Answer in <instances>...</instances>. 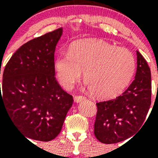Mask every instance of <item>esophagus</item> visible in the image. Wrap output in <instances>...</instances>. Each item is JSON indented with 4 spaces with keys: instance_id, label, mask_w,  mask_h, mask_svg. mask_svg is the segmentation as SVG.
<instances>
[{
    "instance_id": "esophagus-1",
    "label": "esophagus",
    "mask_w": 158,
    "mask_h": 158,
    "mask_svg": "<svg viewBox=\"0 0 158 158\" xmlns=\"http://www.w3.org/2000/svg\"><path fill=\"white\" fill-rule=\"evenodd\" d=\"M74 102H75L76 103H79V102H80L85 100V97H84V96H74Z\"/></svg>"
}]
</instances>
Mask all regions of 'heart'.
Returning <instances> with one entry per match:
<instances>
[{
    "instance_id": "1",
    "label": "heart",
    "mask_w": 158,
    "mask_h": 158,
    "mask_svg": "<svg viewBox=\"0 0 158 158\" xmlns=\"http://www.w3.org/2000/svg\"><path fill=\"white\" fill-rule=\"evenodd\" d=\"M53 68L60 84L69 90L81 78L94 96L111 98L121 94L136 68L133 53L102 40L89 39L72 43L68 52H59Z\"/></svg>"
}]
</instances>
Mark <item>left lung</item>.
<instances>
[{"instance_id": "left-lung-1", "label": "left lung", "mask_w": 158, "mask_h": 158, "mask_svg": "<svg viewBox=\"0 0 158 158\" xmlns=\"http://www.w3.org/2000/svg\"><path fill=\"white\" fill-rule=\"evenodd\" d=\"M151 71L137 51L135 80L116 98L97 103L94 135L102 143H115L135 135L143 125L151 105Z\"/></svg>"}]
</instances>
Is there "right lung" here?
Listing matches in <instances>:
<instances>
[{
    "instance_id": "right-lung-1",
    "label": "right lung",
    "mask_w": 158,
    "mask_h": 158,
    "mask_svg": "<svg viewBox=\"0 0 158 158\" xmlns=\"http://www.w3.org/2000/svg\"><path fill=\"white\" fill-rule=\"evenodd\" d=\"M62 33L63 28H58L26 43L4 69L0 106H5L26 139H54L73 104L71 95L56 80L53 68L56 47Z\"/></svg>"
}]
</instances>
